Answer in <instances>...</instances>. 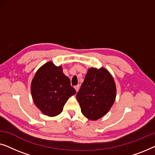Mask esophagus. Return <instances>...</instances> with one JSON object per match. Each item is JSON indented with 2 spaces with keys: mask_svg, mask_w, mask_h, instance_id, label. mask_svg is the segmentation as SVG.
<instances>
[{
  "mask_svg": "<svg viewBox=\"0 0 155 155\" xmlns=\"http://www.w3.org/2000/svg\"><path fill=\"white\" fill-rule=\"evenodd\" d=\"M74 87H75L76 92H78V90H79V89H80V85H79V84H78V85L75 86Z\"/></svg>",
  "mask_w": 155,
  "mask_h": 155,
  "instance_id": "esophagus-1",
  "label": "esophagus"
}]
</instances>
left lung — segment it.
I'll return each instance as SVG.
<instances>
[{
	"label": "left lung",
	"mask_w": 155,
	"mask_h": 155,
	"mask_svg": "<svg viewBox=\"0 0 155 155\" xmlns=\"http://www.w3.org/2000/svg\"><path fill=\"white\" fill-rule=\"evenodd\" d=\"M116 96V84L109 72L104 68H91L76 97L82 114L88 119L96 120L108 113Z\"/></svg>",
	"instance_id": "8db88e82"
}]
</instances>
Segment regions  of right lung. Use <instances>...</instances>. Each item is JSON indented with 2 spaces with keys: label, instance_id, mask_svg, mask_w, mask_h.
I'll return each instance as SVG.
<instances>
[{
  "label": "right lung",
  "instance_id": "obj_1",
  "mask_svg": "<svg viewBox=\"0 0 155 155\" xmlns=\"http://www.w3.org/2000/svg\"><path fill=\"white\" fill-rule=\"evenodd\" d=\"M31 93L36 107L44 115L53 117L62 112L63 106L76 91L63 74L62 67L49 61L39 68L34 76Z\"/></svg>",
  "mask_w": 155,
  "mask_h": 155
}]
</instances>
